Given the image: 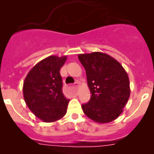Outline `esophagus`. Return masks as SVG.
Wrapping results in <instances>:
<instances>
[{"label": "esophagus", "mask_w": 154, "mask_h": 154, "mask_svg": "<svg viewBox=\"0 0 154 154\" xmlns=\"http://www.w3.org/2000/svg\"><path fill=\"white\" fill-rule=\"evenodd\" d=\"M78 84H79V83H78V82H76V83H74V87H75L76 88H78Z\"/></svg>", "instance_id": "esophagus-1"}]
</instances>
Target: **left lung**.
Instances as JSON below:
<instances>
[{
    "mask_svg": "<svg viewBox=\"0 0 154 154\" xmlns=\"http://www.w3.org/2000/svg\"><path fill=\"white\" fill-rule=\"evenodd\" d=\"M85 68L91 98L82 105L83 112L97 123L116 120L123 112L130 95V80L123 66L102 52L78 55Z\"/></svg>",
    "mask_w": 154,
    "mask_h": 154,
    "instance_id": "1",
    "label": "left lung"
}]
</instances>
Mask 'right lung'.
I'll return each instance as SVG.
<instances>
[{
    "mask_svg": "<svg viewBox=\"0 0 154 154\" xmlns=\"http://www.w3.org/2000/svg\"><path fill=\"white\" fill-rule=\"evenodd\" d=\"M66 56H50L38 62L26 76L23 85L25 103L44 122H54L66 115L69 100L63 93L60 68Z\"/></svg>",
    "mask_w": 154,
    "mask_h": 154,
    "instance_id": "obj_1",
    "label": "right lung"
}]
</instances>
